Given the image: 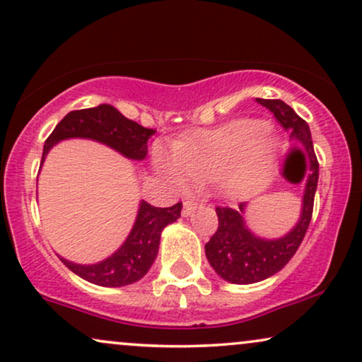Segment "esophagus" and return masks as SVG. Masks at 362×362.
<instances>
[{"instance_id": "esophagus-1", "label": "esophagus", "mask_w": 362, "mask_h": 362, "mask_svg": "<svg viewBox=\"0 0 362 362\" xmlns=\"http://www.w3.org/2000/svg\"><path fill=\"white\" fill-rule=\"evenodd\" d=\"M196 208H198V201L186 199L185 203H182V216H189Z\"/></svg>"}]
</instances>
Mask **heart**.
Segmentation results:
<instances>
[{"mask_svg": "<svg viewBox=\"0 0 362 362\" xmlns=\"http://www.w3.org/2000/svg\"><path fill=\"white\" fill-rule=\"evenodd\" d=\"M273 133L262 121L238 119L201 129L175 141L171 154L158 151L156 170L173 185L218 182L228 194H239L266 175L274 159Z\"/></svg>", "mask_w": 362, "mask_h": 362, "instance_id": "1", "label": "heart"}]
</instances>
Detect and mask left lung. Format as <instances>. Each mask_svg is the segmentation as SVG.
Masks as SVG:
<instances>
[{"label":"left lung","instance_id":"left-lung-1","mask_svg":"<svg viewBox=\"0 0 362 362\" xmlns=\"http://www.w3.org/2000/svg\"><path fill=\"white\" fill-rule=\"evenodd\" d=\"M274 115L278 123L291 134V153L286 159L284 175L291 182L304 181L303 211L296 226L279 239L257 238L244 223L246 203L238 209L218 206V229L206 243L204 251L209 264L224 281L233 284H252L271 278L288 264L301 246L311 223L316 194L319 163L306 121L281 100H256Z\"/></svg>","mask_w":362,"mask_h":362}]
</instances>
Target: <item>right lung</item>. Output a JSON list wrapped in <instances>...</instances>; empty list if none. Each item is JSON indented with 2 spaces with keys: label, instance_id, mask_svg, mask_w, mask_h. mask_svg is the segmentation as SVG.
Here are the masks:
<instances>
[{
  "label": "right lung",
  "instance_id": "1",
  "mask_svg": "<svg viewBox=\"0 0 362 362\" xmlns=\"http://www.w3.org/2000/svg\"><path fill=\"white\" fill-rule=\"evenodd\" d=\"M156 133L154 129L124 118L111 105H100L88 110L71 111L59 121L53 133L46 139L43 148V164L46 154L56 143L69 138H86L106 144L129 159L146 158L148 139ZM182 204L177 203L171 208H154L146 201H141L138 216L129 236L123 246L112 252L105 261L96 264H76L59 257L63 264L71 269L79 278L88 283L105 286V288H121L133 284L148 273L156 259L159 239L163 229L175 223L181 216Z\"/></svg>",
  "mask_w": 362,
  "mask_h": 362
}]
</instances>
